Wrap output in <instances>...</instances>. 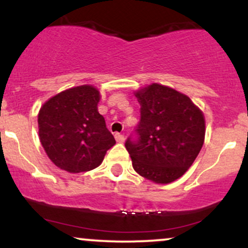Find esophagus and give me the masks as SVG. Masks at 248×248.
<instances>
[{
    "label": "esophagus",
    "mask_w": 248,
    "mask_h": 248,
    "mask_svg": "<svg viewBox=\"0 0 248 248\" xmlns=\"http://www.w3.org/2000/svg\"><path fill=\"white\" fill-rule=\"evenodd\" d=\"M115 140L116 142H124V136L122 134H115Z\"/></svg>",
    "instance_id": "esophagus-1"
}]
</instances>
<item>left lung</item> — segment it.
I'll return each instance as SVG.
<instances>
[{
	"instance_id": "8db88e82",
	"label": "left lung",
	"mask_w": 248,
	"mask_h": 248,
	"mask_svg": "<svg viewBox=\"0 0 248 248\" xmlns=\"http://www.w3.org/2000/svg\"><path fill=\"white\" fill-rule=\"evenodd\" d=\"M141 120L127 139L133 168L142 177L167 184L183 176L204 143L203 113L172 88L152 84L136 92Z\"/></svg>"
}]
</instances>
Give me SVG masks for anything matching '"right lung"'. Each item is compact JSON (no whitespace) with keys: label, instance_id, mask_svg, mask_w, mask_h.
Returning <instances> with one entry per match:
<instances>
[{"label":"right lung","instance_id":"add662e5","mask_svg":"<svg viewBox=\"0 0 248 248\" xmlns=\"http://www.w3.org/2000/svg\"><path fill=\"white\" fill-rule=\"evenodd\" d=\"M99 91L90 85L64 91L43 105L38 114L39 139L57 167L77 173L101 164L115 144L99 114Z\"/></svg>","mask_w":248,"mask_h":248}]
</instances>
